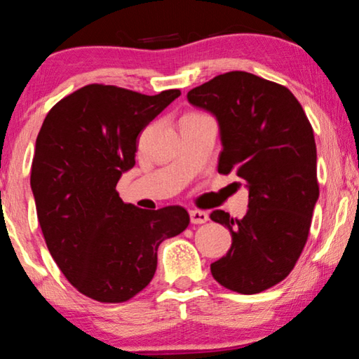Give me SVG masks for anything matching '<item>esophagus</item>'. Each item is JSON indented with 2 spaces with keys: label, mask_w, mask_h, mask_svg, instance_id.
<instances>
[{
  "label": "esophagus",
  "mask_w": 359,
  "mask_h": 359,
  "mask_svg": "<svg viewBox=\"0 0 359 359\" xmlns=\"http://www.w3.org/2000/svg\"><path fill=\"white\" fill-rule=\"evenodd\" d=\"M189 217H191V222L193 224H204L209 220V215L208 212H204V210H189Z\"/></svg>",
  "instance_id": "1"
}]
</instances>
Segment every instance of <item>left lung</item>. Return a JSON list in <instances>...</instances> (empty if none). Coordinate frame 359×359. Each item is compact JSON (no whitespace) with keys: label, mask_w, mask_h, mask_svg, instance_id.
<instances>
[{"label":"left lung","mask_w":359,"mask_h":359,"mask_svg":"<svg viewBox=\"0 0 359 359\" xmlns=\"http://www.w3.org/2000/svg\"><path fill=\"white\" fill-rule=\"evenodd\" d=\"M193 106L212 112L220 127L219 173L235 171L248 188L243 219L214 210L232 247L210 264L224 287L258 294L296 266L318 199L313 129L286 86L247 72H229L188 93Z\"/></svg>","instance_id":"1"}]
</instances>
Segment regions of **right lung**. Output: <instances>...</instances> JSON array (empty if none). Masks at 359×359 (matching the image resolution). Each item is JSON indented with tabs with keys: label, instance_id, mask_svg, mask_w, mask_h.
I'll return each mask as SVG.
<instances>
[{
	"label": "right lung",
	"instance_id": "1",
	"mask_svg": "<svg viewBox=\"0 0 359 359\" xmlns=\"http://www.w3.org/2000/svg\"><path fill=\"white\" fill-rule=\"evenodd\" d=\"M180 95L93 83L43 119L31 168L39 224L60 271L97 302H126L149 286L160 243L189 225L181 205L144 210L116 191L135 165L137 137Z\"/></svg>",
	"mask_w": 359,
	"mask_h": 359
}]
</instances>
